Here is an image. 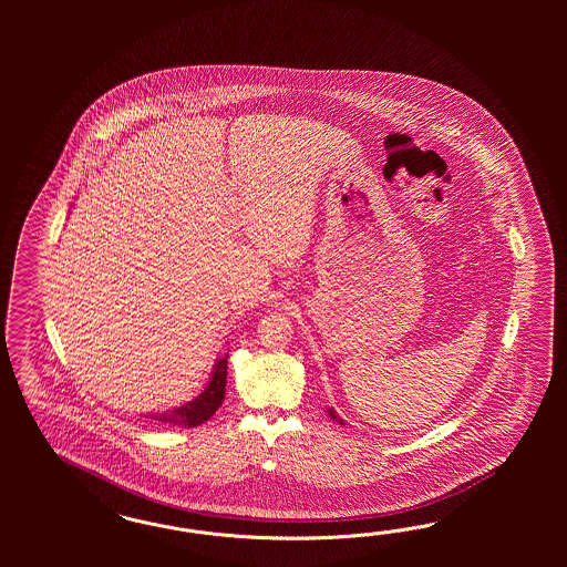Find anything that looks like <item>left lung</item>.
<instances>
[{
  "instance_id": "1",
  "label": "left lung",
  "mask_w": 567,
  "mask_h": 567,
  "mask_svg": "<svg viewBox=\"0 0 567 567\" xmlns=\"http://www.w3.org/2000/svg\"><path fill=\"white\" fill-rule=\"evenodd\" d=\"M330 417H332V420H334V422H339V424H343V420H341V417H337V413L332 412V410H330Z\"/></svg>"
}]
</instances>
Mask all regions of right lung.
<instances>
[{"instance_id":"obj_1","label":"right lung","mask_w":567,"mask_h":567,"mask_svg":"<svg viewBox=\"0 0 567 567\" xmlns=\"http://www.w3.org/2000/svg\"><path fill=\"white\" fill-rule=\"evenodd\" d=\"M226 361H228V355L218 360L206 391L197 399H193L190 403L178 408V410L152 413L147 417L155 422H162V424H168V426H185V429H195V426L204 424L223 405L224 391H226Z\"/></svg>"}]
</instances>
